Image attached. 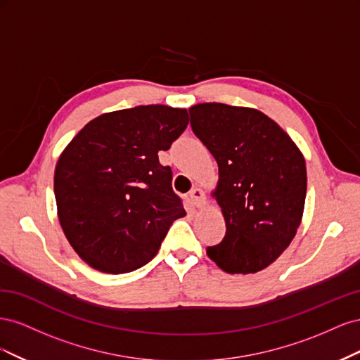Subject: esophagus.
<instances>
[{
	"label": "esophagus",
	"mask_w": 360,
	"mask_h": 360,
	"mask_svg": "<svg viewBox=\"0 0 360 360\" xmlns=\"http://www.w3.org/2000/svg\"><path fill=\"white\" fill-rule=\"evenodd\" d=\"M189 197H191L192 202H193L195 205H197V207L204 205V204H205V200H207L205 192H204L202 189H200V188H193V189L191 191V193H189Z\"/></svg>",
	"instance_id": "esophagus-1"
}]
</instances>
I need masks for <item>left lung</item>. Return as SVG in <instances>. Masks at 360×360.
<instances>
[{
	"label": "left lung",
	"mask_w": 360,
	"mask_h": 360,
	"mask_svg": "<svg viewBox=\"0 0 360 360\" xmlns=\"http://www.w3.org/2000/svg\"><path fill=\"white\" fill-rule=\"evenodd\" d=\"M193 134L219 167L213 192L225 219L224 240L207 255L226 274H255L284 252L307 198V165L292 139L252 108L198 103Z\"/></svg>",
	"instance_id": "8db88e82"
}]
</instances>
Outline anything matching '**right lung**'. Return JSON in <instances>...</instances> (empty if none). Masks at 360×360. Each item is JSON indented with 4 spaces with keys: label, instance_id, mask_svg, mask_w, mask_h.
Instances as JSON below:
<instances>
[{
    "label": "right lung",
    "instance_id": "obj_1",
    "mask_svg": "<svg viewBox=\"0 0 360 360\" xmlns=\"http://www.w3.org/2000/svg\"><path fill=\"white\" fill-rule=\"evenodd\" d=\"M188 123L180 108L135 106L91 120L64 148L53 176L58 219L86 264L114 275L143 267L186 214L158 153Z\"/></svg>",
    "mask_w": 360,
    "mask_h": 360
}]
</instances>
